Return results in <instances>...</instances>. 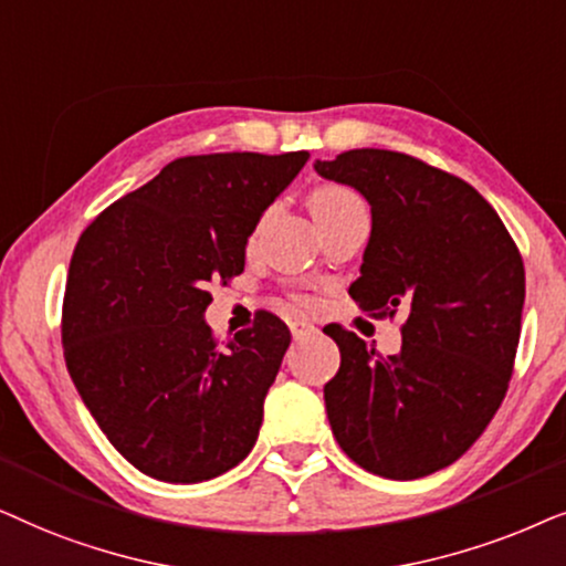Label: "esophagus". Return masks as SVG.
Here are the masks:
<instances>
[{
    "mask_svg": "<svg viewBox=\"0 0 566 566\" xmlns=\"http://www.w3.org/2000/svg\"><path fill=\"white\" fill-rule=\"evenodd\" d=\"M290 331H292V338L300 342V338L313 336L318 328H315L313 323H307V321H290Z\"/></svg>",
    "mask_w": 566,
    "mask_h": 566,
    "instance_id": "1",
    "label": "esophagus"
}]
</instances>
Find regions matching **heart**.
Listing matches in <instances>:
<instances>
[{
	"label": "heart",
	"instance_id": "obj_1",
	"mask_svg": "<svg viewBox=\"0 0 566 566\" xmlns=\"http://www.w3.org/2000/svg\"><path fill=\"white\" fill-rule=\"evenodd\" d=\"M352 207H365V205H361L359 196L346 186L328 184V186H318L311 193V212L315 220L323 214H334V212H342V209H352Z\"/></svg>",
	"mask_w": 566,
	"mask_h": 566
}]
</instances>
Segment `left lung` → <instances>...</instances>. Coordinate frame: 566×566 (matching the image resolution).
<instances>
[{"mask_svg":"<svg viewBox=\"0 0 566 566\" xmlns=\"http://www.w3.org/2000/svg\"><path fill=\"white\" fill-rule=\"evenodd\" d=\"M323 178L370 201L373 232L352 282L373 318L403 307L401 352L326 328L342 365L326 382L336 442L365 471L409 481L458 461L507 394L525 303L515 240L476 188L390 149L318 160Z\"/></svg>","mask_w":566,"mask_h":566,"instance_id":"1","label":"left lung"}]
</instances>
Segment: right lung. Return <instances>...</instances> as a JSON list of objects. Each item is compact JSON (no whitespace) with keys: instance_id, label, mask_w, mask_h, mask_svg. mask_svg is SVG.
Returning a JSON list of instances; mask_svg holds the SVG:
<instances>
[{"instance_id":"1","label":"right lung","mask_w":566,"mask_h":566,"mask_svg":"<svg viewBox=\"0 0 566 566\" xmlns=\"http://www.w3.org/2000/svg\"><path fill=\"white\" fill-rule=\"evenodd\" d=\"M307 153L178 157L74 245L66 370L111 446L147 476L199 484L251 453L290 328L259 311L217 342L209 284L243 274L248 235Z\"/></svg>"}]
</instances>
